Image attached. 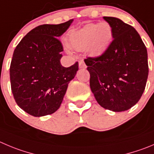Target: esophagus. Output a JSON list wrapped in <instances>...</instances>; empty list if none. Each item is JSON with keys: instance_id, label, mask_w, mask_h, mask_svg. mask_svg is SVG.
<instances>
[{"instance_id": "34e87169", "label": "esophagus", "mask_w": 154, "mask_h": 154, "mask_svg": "<svg viewBox=\"0 0 154 154\" xmlns=\"http://www.w3.org/2000/svg\"><path fill=\"white\" fill-rule=\"evenodd\" d=\"M79 66L80 69H85L86 67H87L83 60H80L79 62Z\"/></svg>"}]
</instances>
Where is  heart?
Segmentation results:
<instances>
[{"label":"heart","mask_w":154,"mask_h":154,"mask_svg":"<svg viewBox=\"0 0 154 154\" xmlns=\"http://www.w3.org/2000/svg\"><path fill=\"white\" fill-rule=\"evenodd\" d=\"M112 32L107 23L88 24L72 32L69 35L70 45L79 51L88 48L89 52L100 55L106 51L112 41Z\"/></svg>","instance_id":"heart-1"}]
</instances>
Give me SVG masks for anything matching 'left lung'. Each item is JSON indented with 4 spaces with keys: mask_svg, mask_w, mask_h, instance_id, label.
Segmentation results:
<instances>
[{
    "mask_svg": "<svg viewBox=\"0 0 154 154\" xmlns=\"http://www.w3.org/2000/svg\"><path fill=\"white\" fill-rule=\"evenodd\" d=\"M112 40L100 57L85 60L90 88L102 107L113 112L129 109L140 100L148 76L147 51L137 31L116 17H104Z\"/></svg>",
    "mask_w": 154,
    "mask_h": 154,
    "instance_id": "8db88e82",
    "label": "left lung"
}]
</instances>
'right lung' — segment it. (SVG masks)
I'll return each instance as SVG.
<instances>
[{
  "label": "right lung",
  "instance_id": "obj_1",
  "mask_svg": "<svg viewBox=\"0 0 154 154\" xmlns=\"http://www.w3.org/2000/svg\"><path fill=\"white\" fill-rule=\"evenodd\" d=\"M73 20L45 24L31 30L14 50L10 68L11 90L17 105L29 115L41 117L56 112L79 63H60L62 44L58 40Z\"/></svg>",
  "mask_w": 154,
  "mask_h": 154
}]
</instances>
